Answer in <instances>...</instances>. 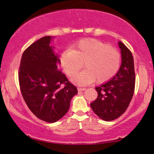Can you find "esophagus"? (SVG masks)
Wrapping results in <instances>:
<instances>
[{"label": "esophagus", "mask_w": 154, "mask_h": 154, "mask_svg": "<svg viewBox=\"0 0 154 154\" xmlns=\"http://www.w3.org/2000/svg\"><path fill=\"white\" fill-rule=\"evenodd\" d=\"M86 90V88H78V90H79V92H81V91H85V90Z\"/></svg>", "instance_id": "obj_1"}]
</instances>
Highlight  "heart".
<instances>
[{
	"label": "heart",
	"instance_id": "b5f03b06",
	"mask_svg": "<svg viewBox=\"0 0 154 154\" xmlns=\"http://www.w3.org/2000/svg\"><path fill=\"white\" fill-rule=\"evenodd\" d=\"M119 50L94 38L80 41L60 55V64L67 76L73 77L83 68L85 69L73 79V83L84 85L96 81L102 84L116 74L121 65Z\"/></svg>",
	"mask_w": 154,
	"mask_h": 154
}]
</instances>
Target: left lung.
<instances>
[{
    "instance_id": "obj_1",
    "label": "left lung",
    "mask_w": 154,
    "mask_h": 154,
    "mask_svg": "<svg viewBox=\"0 0 154 154\" xmlns=\"http://www.w3.org/2000/svg\"><path fill=\"white\" fill-rule=\"evenodd\" d=\"M122 62L116 75L107 83L97 87V100L90 104L92 111L100 119L111 121L121 116L129 106L135 85L134 60L130 50L119 42Z\"/></svg>"
}]
</instances>
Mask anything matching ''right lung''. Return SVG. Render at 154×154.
Segmentation results:
<instances>
[{"label": "right lung", "mask_w": 154, "mask_h": 154, "mask_svg": "<svg viewBox=\"0 0 154 154\" xmlns=\"http://www.w3.org/2000/svg\"><path fill=\"white\" fill-rule=\"evenodd\" d=\"M51 36H45L23 52L19 69V83L29 109L39 119L57 121L69 111L75 85L58 69L60 61L50 46Z\"/></svg>", "instance_id": "1"}]
</instances>
